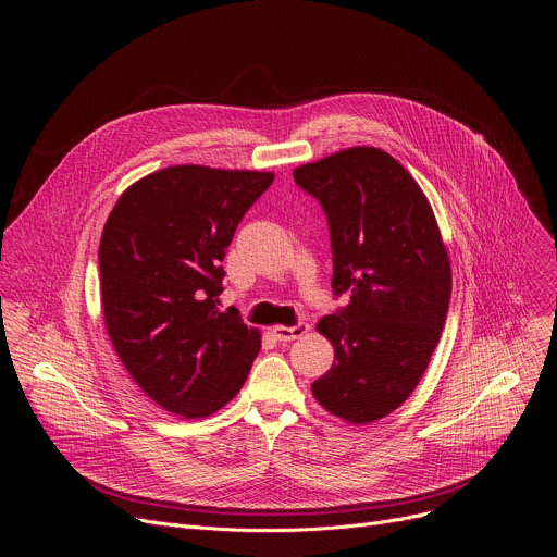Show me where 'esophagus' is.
Instances as JSON below:
<instances>
[{
  "label": "esophagus",
  "mask_w": 557,
  "mask_h": 557,
  "mask_svg": "<svg viewBox=\"0 0 557 557\" xmlns=\"http://www.w3.org/2000/svg\"><path fill=\"white\" fill-rule=\"evenodd\" d=\"M308 331H310V326H308L306 322H299V324H295V326H273V329H271L273 337L280 339V342L299 339V337H304Z\"/></svg>",
  "instance_id": "34e87169"
}]
</instances>
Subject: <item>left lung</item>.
I'll return each mask as SVG.
<instances>
[{
    "label": "left lung",
    "mask_w": 557,
    "mask_h": 557,
    "mask_svg": "<svg viewBox=\"0 0 557 557\" xmlns=\"http://www.w3.org/2000/svg\"><path fill=\"white\" fill-rule=\"evenodd\" d=\"M331 228L333 288L348 306L317 324L335 348L310 389L326 412L374 423L419 385L441 339L451 267L423 189L376 147H348L295 168Z\"/></svg>",
    "instance_id": "8db88e82"
}]
</instances>
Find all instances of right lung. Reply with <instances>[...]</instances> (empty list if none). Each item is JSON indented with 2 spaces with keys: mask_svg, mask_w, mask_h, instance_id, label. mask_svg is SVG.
I'll use <instances>...</instances> for the list:
<instances>
[{
  "mask_svg": "<svg viewBox=\"0 0 557 557\" xmlns=\"http://www.w3.org/2000/svg\"><path fill=\"white\" fill-rule=\"evenodd\" d=\"M273 172L174 165L129 185L101 233L110 342L149 399L205 419L245 385L260 331L218 310L222 260Z\"/></svg>",
  "mask_w": 557,
  "mask_h": 557,
  "instance_id": "add662e5",
  "label": "right lung"
}]
</instances>
